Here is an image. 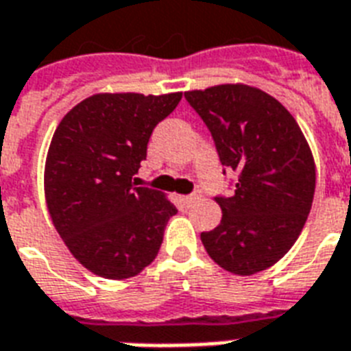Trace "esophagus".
Listing matches in <instances>:
<instances>
[{"mask_svg": "<svg viewBox=\"0 0 351 351\" xmlns=\"http://www.w3.org/2000/svg\"><path fill=\"white\" fill-rule=\"evenodd\" d=\"M202 198V195H200V191H195L193 195H187V197H182V202L186 204V206H193L195 202H198Z\"/></svg>", "mask_w": 351, "mask_h": 351, "instance_id": "34e87169", "label": "esophagus"}]
</instances>
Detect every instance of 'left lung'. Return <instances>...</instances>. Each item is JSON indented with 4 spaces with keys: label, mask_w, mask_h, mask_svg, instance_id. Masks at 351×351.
I'll list each match as a JSON object with an SVG mask.
<instances>
[{
    "label": "left lung",
    "mask_w": 351,
    "mask_h": 351,
    "mask_svg": "<svg viewBox=\"0 0 351 351\" xmlns=\"http://www.w3.org/2000/svg\"><path fill=\"white\" fill-rule=\"evenodd\" d=\"M224 167L239 173L231 197H215L222 220L200 234L208 255L234 275L278 262L299 239L315 193L311 149L289 111L244 84L187 90Z\"/></svg>",
    "instance_id": "obj_1"
}]
</instances>
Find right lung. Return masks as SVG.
I'll return each mask as SVG.
<instances>
[{"label":"right lung","mask_w":351,"mask_h":351,"mask_svg":"<svg viewBox=\"0 0 351 351\" xmlns=\"http://www.w3.org/2000/svg\"><path fill=\"white\" fill-rule=\"evenodd\" d=\"M182 93H100L63 117L45 162L52 224L74 258L95 275L134 277L158 255L176 208L160 191L136 187L151 132Z\"/></svg>","instance_id":"1"}]
</instances>
